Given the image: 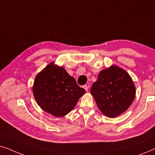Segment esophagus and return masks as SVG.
<instances>
[{"label": "esophagus", "instance_id": "esophagus-1", "mask_svg": "<svg viewBox=\"0 0 155 155\" xmlns=\"http://www.w3.org/2000/svg\"><path fill=\"white\" fill-rule=\"evenodd\" d=\"M83 88L85 90L86 92H87L88 91V89H89V85H87V84H84V85H83Z\"/></svg>", "mask_w": 155, "mask_h": 155}]
</instances>
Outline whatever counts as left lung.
Returning a JSON list of instances; mask_svg holds the SVG:
<instances>
[{
	"mask_svg": "<svg viewBox=\"0 0 155 155\" xmlns=\"http://www.w3.org/2000/svg\"><path fill=\"white\" fill-rule=\"evenodd\" d=\"M90 92L100 111L107 117L115 118L131 105L135 96V87L126 71L111 65L99 73Z\"/></svg>",
	"mask_w": 155,
	"mask_h": 155,
	"instance_id": "1",
	"label": "left lung"
}]
</instances>
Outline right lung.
Returning <instances> with one entry per match:
<instances>
[{"label": "right lung", "instance_id": "obj_1", "mask_svg": "<svg viewBox=\"0 0 155 155\" xmlns=\"http://www.w3.org/2000/svg\"><path fill=\"white\" fill-rule=\"evenodd\" d=\"M32 91L38 105L56 117L71 111L85 93L63 67L53 62L36 76Z\"/></svg>", "mask_w": 155, "mask_h": 155}]
</instances>
